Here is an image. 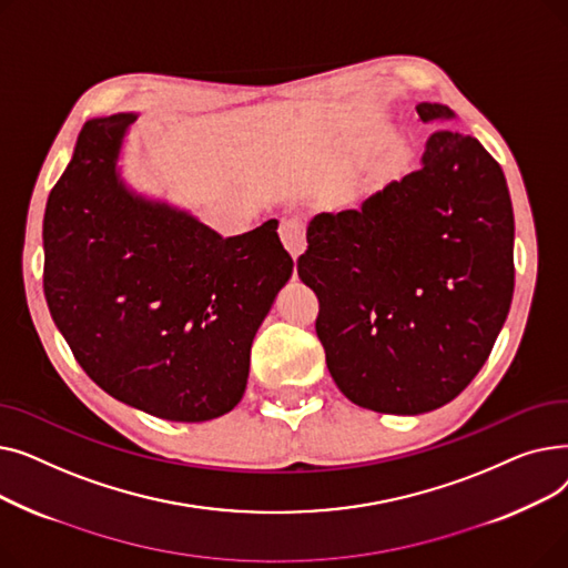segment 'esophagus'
<instances>
[{"instance_id":"obj_1","label":"esophagus","mask_w":568,"mask_h":568,"mask_svg":"<svg viewBox=\"0 0 568 568\" xmlns=\"http://www.w3.org/2000/svg\"><path fill=\"white\" fill-rule=\"evenodd\" d=\"M278 234H281L283 246H285L287 253L292 255V260H294V262L300 260V255L306 251V234H304L302 223H296V221H283Z\"/></svg>"}]
</instances>
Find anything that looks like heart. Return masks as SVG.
<instances>
[{
  "label": "heart",
  "instance_id": "heart-1",
  "mask_svg": "<svg viewBox=\"0 0 568 568\" xmlns=\"http://www.w3.org/2000/svg\"><path fill=\"white\" fill-rule=\"evenodd\" d=\"M356 197H359V191H356V186L354 184H341L336 191H334V195H332V204H334V209H349V206H354L356 204Z\"/></svg>",
  "mask_w": 568,
  "mask_h": 568
}]
</instances>
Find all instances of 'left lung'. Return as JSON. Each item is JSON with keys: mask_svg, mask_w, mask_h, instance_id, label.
Segmentation results:
<instances>
[{"mask_svg": "<svg viewBox=\"0 0 568 568\" xmlns=\"http://www.w3.org/2000/svg\"><path fill=\"white\" fill-rule=\"evenodd\" d=\"M424 124L452 108L419 103ZM296 272L338 389L382 414L452 403L486 364L514 296V206L499 163L454 129L362 212L317 214Z\"/></svg>", "mask_w": 568, "mask_h": 568, "instance_id": "8db88e82", "label": "left lung"}]
</instances>
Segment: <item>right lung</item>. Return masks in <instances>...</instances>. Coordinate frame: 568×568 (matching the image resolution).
Instances as JSON below:
<instances>
[{
	"instance_id": "right-lung-1",
	"label": "right lung",
	"mask_w": 568,
	"mask_h": 568,
	"mask_svg": "<svg viewBox=\"0 0 568 568\" xmlns=\"http://www.w3.org/2000/svg\"><path fill=\"white\" fill-rule=\"evenodd\" d=\"M138 116L89 119L50 191L45 302L105 394L159 419L209 422L242 400L253 338L294 262L276 219L223 239L129 184L122 156Z\"/></svg>"
}]
</instances>
